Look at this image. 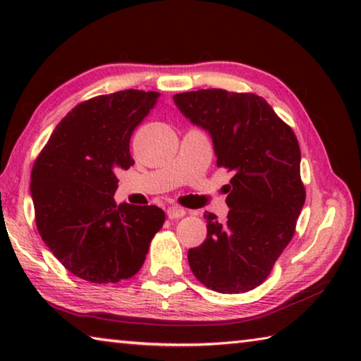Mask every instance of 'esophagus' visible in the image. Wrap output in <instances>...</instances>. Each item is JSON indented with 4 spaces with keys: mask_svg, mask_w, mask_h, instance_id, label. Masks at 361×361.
I'll list each match as a JSON object with an SVG mask.
<instances>
[{
    "mask_svg": "<svg viewBox=\"0 0 361 361\" xmlns=\"http://www.w3.org/2000/svg\"><path fill=\"white\" fill-rule=\"evenodd\" d=\"M186 215V210L181 209V207H169L167 209V216L170 219H178V218H183Z\"/></svg>",
    "mask_w": 361,
    "mask_h": 361,
    "instance_id": "1",
    "label": "esophagus"
}]
</instances>
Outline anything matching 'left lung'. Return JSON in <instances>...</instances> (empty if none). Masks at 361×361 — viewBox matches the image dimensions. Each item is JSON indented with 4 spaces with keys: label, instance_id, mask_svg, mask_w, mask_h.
<instances>
[{
    "label": "left lung",
    "instance_id": "8db88e82",
    "mask_svg": "<svg viewBox=\"0 0 361 361\" xmlns=\"http://www.w3.org/2000/svg\"><path fill=\"white\" fill-rule=\"evenodd\" d=\"M180 111L209 130L216 166L234 173L228 219L205 212L207 239L188 252L207 288L226 295L259 286L288 245L305 200L301 149L288 124L262 97L223 89L173 95Z\"/></svg>",
    "mask_w": 361,
    "mask_h": 361
}]
</instances>
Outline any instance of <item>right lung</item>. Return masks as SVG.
Returning a JSON list of instances; mask_svg holds the SVG:
<instances>
[{
  "label": "right lung",
  "instance_id": "obj_1",
  "mask_svg": "<svg viewBox=\"0 0 361 361\" xmlns=\"http://www.w3.org/2000/svg\"><path fill=\"white\" fill-rule=\"evenodd\" d=\"M159 92L127 89L76 105L59 122L32 170L36 228L76 277L118 283L142 269L166 221L156 205L114 202L116 173L133 166L130 137Z\"/></svg>",
  "mask_w": 361,
  "mask_h": 361
}]
</instances>
